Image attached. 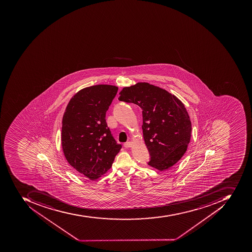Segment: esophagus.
I'll list each match as a JSON object with an SVG mask.
<instances>
[{
    "instance_id": "esophagus-1",
    "label": "esophagus",
    "mask_w": 252,
    "mask_h": 252,
    "mask_svg": "<svg viewBox=\"0 0 252 252\" xmlns=\"http://www.w3.org/2000/svg\"><path fill=\"white\" fill-rule=\"evenodd\" d=\"M132 143L131 142H126V143H124V147L126 148H128V147H132Z\"/></svg>"
}]
</instances>
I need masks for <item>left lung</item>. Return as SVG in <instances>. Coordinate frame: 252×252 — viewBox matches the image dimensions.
Listing matches in <instances>:
<instances>
[{
    "label": "left lung",
    "instance_id": "obj_1",
    "mask_svg": "<svg viewBox=\"0 0 252 252\" xmlns=\"http://www.w3.org/2000/svg\"><path fill=\"white\" fill-rule=\"evenodd\" d=\"M120 101L143 109V139L150 154L148 165L159 171L168 170L182 158L191 137L190 119L177 96L147 82L124 87Z\"/></svg>",
    "mask_w": 252,
    "mask_h": 252
}]
</instances>
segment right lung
<instances>
[{"label":"right lung","mask_w":252,"mask_h":252,"mask_svg":"<svg viewBox=\"0 0 252 252\" xmlns=\"http://www.w3.org/2000/svg\"><path fill=\"white\" fill-rule=\"evenodd\" d=\"M117 91L118 87L111 85L84 88L70 99L63 115V154L78 173L91 181L110 169L122 148L105 122Z\"/></svg>","instance_id":"add662e5"}]
</instances>
